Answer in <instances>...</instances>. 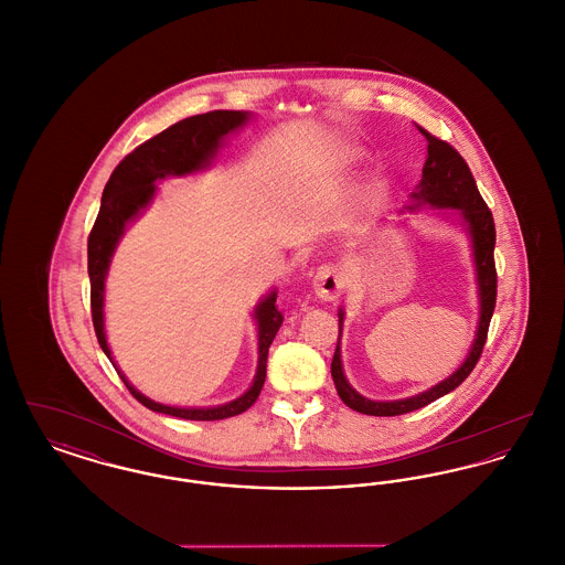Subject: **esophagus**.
Here are the masks:
<instances>
[{"mask_svg": "<svg viewBox=\"0 0 565 565\" xmlns=\"http://www.w3.org/2000/svg\"><path fill=\"white\" fill-rule=\"evenodd\" d=\"M345 288V277L334 265H323L313 277V292L322 300H337Z\"/></svg>", "mask_w": 565, "mask_h": 565, "instance_id": "34e87169", "label": "esophagus"}]
</instances>
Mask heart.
I'll list each match as a JSON object with an SVG mask.
<instances>
[{"instance_id":"heart-1","label":"heart","mask_w":565,"mask_h":565,"mask_svg":"<svg viewBox=\"0 0 565 565\" xmlns=\"http://www.w3.org/2000/svg\"><path fill=\"white\" fill-rule=\"evenodd\" d=\"M360 159H362V150H360V148H348L345 152L339 154V164H341V167H351V164H355ZM381 190H383V182L375 180V182L371 184V194H376V192H381Z\"/></svg>"}]
</instances>
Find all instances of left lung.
Masks as SVG:
<instances>
[{
    "label": "left lung",
    "mask_w": 565,
    "mask_h": 565,
    "mask_svg": "<svg viewBox=\"0 0 565 565\" xmlns=\"http://www.w3.org/2000/svg\"><path fill=\"white\" fill-rule=\"evenodd\" d=\"M417 129L428 139V157H426V164L422 171V182L417 184V189L411 192V205H406V210L417 212L419 207L428 205L443 217L459 222L463 226V231L468 233L475 270H477V288H479V326H477L475 341L470 345L466 360L447 379L431 385L430 390L419 392L408 398L371 401L351 387L345 371H343L341 332H343V322H345V311L339 309V341H337V350H334L332 366H330L337 394L353 411L364 413V415H375V417L404 415V413L417 411L422 406H428L434 401H438L440 396L454 392L457 385L477 366V362L483 353L484 341H487V328H489L493 309H495L498 277H495V263H493V247H495L493 215L484 205L483 196L470 173V167L459 157L456 148L428 134L422 127H417ZM454 214L457 215L456 218L452 217Z\"/></svg>",
    "instance_id": "1"
}]
</instances>
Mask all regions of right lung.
<instances>
[{
  "label": "right lung",
  "mask_w": 565,
  "mask_h": 565,
  "mask_svg": "<svg viewBox=\"0 0 565 565\" xmlns=\"http://www.w3.org/2000/svg\"><path fill=\"white\" fill-rule=\"evenodd\" d=\"M252 118L249 111L237 109H215L207 114L190 116L162 134L154 135L139 148H135L129 157H125L120 164L109 175L108 184L102 196L99 215L95 220V226L88 235V277H90V311H93V326L97 332V341L109 362L118 371L129 392L143 406H148L154 413L173 415L180 419L192 422H215L235 417L243 411H247L256 398L260 396V390L267 379V355L270 343L284 322V316L277 311L275 300L277 292L270 290L256 309L254 320L258 326V366L252 385L243 392L239 398L231 403L217 404V406H171L161 404L148 396H143L139 390H135L129 379L118 369V364L111 358L108 337H106V318H104V302H106V277H108L109 263L116 252V245L122 239L127 226L135 222L143 210L152 203L157 194V182L167 178H184L196 171L207 169L222 148L224 139L235 131H239L243 125Z\"/></svg>",
  "instance_id": "obj_1"
}]
</instances>
